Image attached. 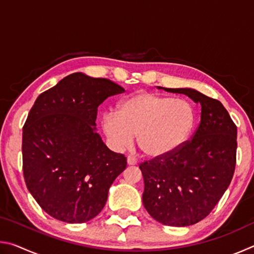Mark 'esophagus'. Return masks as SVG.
<instances>
[{
  "label": "esophagus",
  "instance_id": "esophagus-1",
  "mask_svg": "<svg viewBox=\"0 0 254 254\" xmlns=\"http://www.w3.org/2000/svg\"><path fill=\"white\" fill-rule=\"evenodd\" d=\"M127 165H130V166L137 165V159L133 156H128L127 157Z\"/></svg>",
  "mask_w": 254,
  "mask_h": 254
}]
</instances>
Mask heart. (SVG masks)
Instances as JSON below:
<instances>
[{
    "instance_id": "b5f03b06",
    "label": "heart",
    "mask_w": 254,
    "mask_h": 254,
    "mask_svg": "<svg viewBox=\"0 0 254 254\" xmlns=\"http://www.w3.org/2000/svg\"><path fill=\"white\" fill-rule=\"evenodd\" d=\"M192 105L183 98L136 92L124 98L114 113L103 118V131L115 148L130 145L136 134L145 156L173 153L186 142L195 126Z\"/></svg>"
}]
</instances>
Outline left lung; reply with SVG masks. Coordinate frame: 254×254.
Returning <instances> with one entry per match:
<instances>
[{"instance_id": "left-lung-1", "label": "left lung", "mask_w": 254, "mask_h": 254, "mask_svg": "<svg viewBox=\"0 0 254 254\" xmlns=\"http://www.w3.org/2000/svg\"><path fill=\"white\" fill-rule=\"evenodd\" d=\"M185 94L201 107L191 139L173 153L140 163L142 201L154 220L168 226H189L204 220L233 178L236 126L220 101L190 88H165Z\"/></svg>"}]
</instances>
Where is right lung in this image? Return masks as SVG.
Wrapping results in <instances>:
<instances>
[{
	"mask_svg": "<svg viewBox=\"0 0 254 254\" xmlns=\"http://www.w3.org/2000/svg\"><path fill=\"white\" fill-rule=\"evenodd\" d=\"M123 92L110 79L74 72L30 110L22 133L24 182L56 220L74 224L95 217L127 168V157L111 151L95 131L98 106Z\"/></svg>",
	"mask_w": 254,
	"mask_h": 254,
	"instance_id": "right-lung-1",
	"label": "right lung"
}]
</instances>
